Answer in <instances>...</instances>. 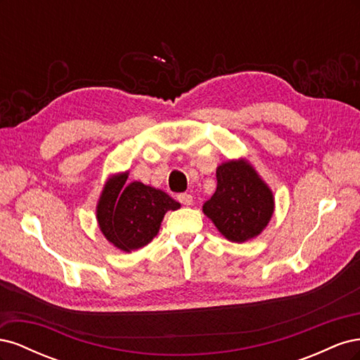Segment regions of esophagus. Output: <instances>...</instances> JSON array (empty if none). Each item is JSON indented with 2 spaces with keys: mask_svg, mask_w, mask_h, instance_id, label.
Listing matches in <instances>:
<instances>
[{
  "mask_svg": "<svg viewBox=\"0 0 360 360\" xmlns=\"http://www.w3.org/2000/svg\"><path fill=\"white\" fill-rule=\"evenodd\" d=\"M177 200L183 205H192L193 204V198H192L191 193H180V195H177Z\"/></svg>",
  "mask_w": 360,
  "mask_h": 360,
  "instance_id": "1",
  "label": "esophagus"
}]
</instances>
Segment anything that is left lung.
I'll use <instances>...</instances> for the list:
<instances>
[{"mask_svg": "<svg viewBox=\"0 0 360 360\" xmlns=\"http://www.w3.org/2000/svg\"><path fill=\"white\" fill-rule=\"evenodd\" d=\"M217 188L202 205L228 240L257 237L274 214V195L248 162H225L216 171Z\"/></svg>", "mask_w": 360, "mask_h": 360, "instance_id": "8db88e82", "label": "left lung"}]
</instances>
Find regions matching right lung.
Here are the masks:
<instances>
[{
  "label": "right lung",
  "mask_w": 360,
  "mask_h": 360,
  "mask_svg": "<svg viewBox=\"0 0 360 360\" xmlns=\"http://www.w3.org/2000/svg\"><path fill=\"white\" fill-rule=\"evenodd\" d=\"M127 172L108 180L97 205V221L105 237L118 249L130 252L153 240L168 210L180 209L165 192L134 181Z\"/></svg>",
  "instance_id": "obj_1"
}]
</instances>
